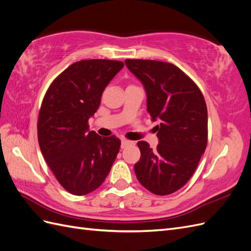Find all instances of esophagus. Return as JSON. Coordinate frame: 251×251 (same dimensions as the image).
I'll use <instances>...</instances> for the list:
<instances>
[{"instance_id": "obj_1", "label": "esophagus", "mask_w": 251, "mask_h": 251, "mask_svg": "<svg viewBox=\"0 0 251 251\" xmlns=\"http://www.w3.org/2000/svg\"><path fill=\"white\" fill-rule=\"evenodd\" d=\"M130 144H133V141H130V140H127L126 138L121 139V148H123V149L127 147V146H130Z\"/></svg>"}]
</instances>
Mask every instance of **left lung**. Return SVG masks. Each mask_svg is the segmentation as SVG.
Here are the masks:
<instances>
[{
	"mask_svg": "<svg viewBox=\"0 0 251 251\" xmlns=\"http://www.w3.org/2000/svg\"><path fill=\"white\" fill-rule=\"evenodd\" d=\"M144 86L148 113L157 126L156 150L139 141L135 174L148 191L158 196L177 192L191 179L207 144V108L195 81L173 64L151 59H126Z\"/></svg>",
	"mask_w": 251,
	"mask_h": 251,
	"instance_id": "obj_1",
	"label": "left lung"
}]
</instances>
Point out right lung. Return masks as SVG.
Listing matches in <instances>:
<instances>
[{
  "instance_id": "right-lung-1",
  "label": "right lung",
  "mask_w": 251,
  "mask_h": 251,
  "mask_svg": "<svg viewBox=\"0 0 251 251\" xmlns=\"http://www.w3.org/2000/svg\"><path fill=\"white\" fill-rule=\"evenodd\" d=\"M124 66L119 60H79L60 73L44 96L37 119L40 148L59 184L72 195L100 187L119 151L116 136L89 132L88 121Z\"/></svg>"
}]
</instances>
